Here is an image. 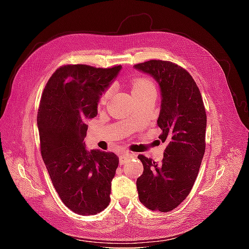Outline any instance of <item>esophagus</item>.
I'll return each mask as SVG.
<instances>
[{
    "instance_id": "1",
    "label": "esophagus",
    "mask_w": 249,
    "mask_h": 249,
    "mask_svg": "<svg viewBox=\"0 0 249 249\" xmlns=\"http://www.w3.org/2000/svg\"><path fill=\"white\" fill-rule=\"evenodd\" d=\"M133 157V155L130 153V152H125V150H124V152H122V154L119 155V160H120V163H124L125 160L129 159V158Z\"/></svg>"
}]
</instances>
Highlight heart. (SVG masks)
<instances>
[{
	"label": "heart",
	"instance_id": "b5f03b06",
	"mask_svg": "<svg viewBox=\"0 0 249 249\" xmlns=\"http://www.w3.org/2000/svg\"><path fill=\"white\" fill-rule=\"evenodd\" d=\"M148 91H155V85L154 83L146 79V78H138L135 79L133 82V93L134 92H148ZM112 92V88H108L106 92L103 95V100H106L110 96Z\"/></svg>",
	"mask_w": 249,
	"mask_h": 249
}]
</instances>
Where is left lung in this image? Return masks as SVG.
<instances>
[{"label": "left lung", "mask_w": 249, "mask_h": 249, "mask_svg": "<svg viewBox=\"0 0 249 249\" xmlns=\"http://www.w3.org/2000/svg\"><path fill=\"white\" fill-rule=\"evenodd\" d=\"M152 76L161 92L159 138L167 141L162 163L143 155V173L137 178L139 200L159 212L176 209L189 195L198 175L206 148L207 115L199 89L182 67L162 60L134 65Z\"/></svg>", "instance_id": "8db88e82"}]
</instances>
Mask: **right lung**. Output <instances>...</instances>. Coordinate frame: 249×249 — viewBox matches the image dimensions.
Listing matches in <instances>:
<instances>
[{
  "mask_svg": "<svg viewBox=\"0 0 249 249\" xmlns=\"http://www.w3.org/2000/svg\"><path fill=\"white\" fill-rule=\"evenodd\" d=\"M120 70L64 65L52 74L41 95L37 126L42 159L59 197L80 215L100 213L110 202L118 157L87 150L84 138L86 122L97 115V103Z\"/></svg>",
  "mask_w": 249,
  "mask_h": 249,
  "instance_id": "1",
  "label": "right lung"
}]
</instances>
